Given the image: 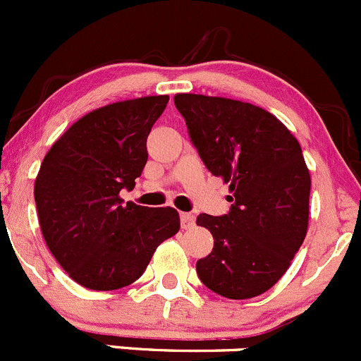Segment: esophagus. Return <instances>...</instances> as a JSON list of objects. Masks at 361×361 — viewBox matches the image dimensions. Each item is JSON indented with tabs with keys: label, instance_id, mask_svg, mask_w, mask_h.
Here are the masks:
<instances>
[{
	"label": "esophagus",
	"instance_id": "obj_1",
	"mask_svg": "<svg viewBox=\"0 0 361 361\" xmlns=\"http://www.w3.org/2000/svg\"><path fill=\"white\" fill-rule=\"evenodd\" d=\"M180 220H181V227L187 231V228H192L195 225V216L192 213H180Z\"/></svg>",
	"mask_w": 361,
	"mask_h": 361
}]
</instances>
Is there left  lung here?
I'll return each mask as SVG.
<instances>
[{"label":"left lung","mask_w":361,"mask_h":361,"mask_svg":"<svg viewBox=\"0 0 361 361\" xmlns=\"http://www.w3.org/2000/svg\"><path fill=\"white\" fill-rule=\"evenodd\" d=\"M192 145L211 174L228 183L227 214H199L213 234L199 279L221 297L243 300L267 292L304 243L311 176L293 134L255 104L176 94Z\"/></svg>","instance_id":"1"}]
</instances>
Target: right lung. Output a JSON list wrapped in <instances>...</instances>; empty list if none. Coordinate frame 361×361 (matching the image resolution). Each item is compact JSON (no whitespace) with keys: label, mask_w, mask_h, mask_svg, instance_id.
<instances>
[{"label":"right lung","mask_w":361,"mask_h":361,"mask_svg":"<svg viewBox=\"0 0 361 361\" xmlns=\"http://www.w3.org/2000/svg\"><path fill=\"white\" fill-rule=\"evenodd\" d=\"M169 96L120 101L87 113L52 145L35 181L47 246L89 290L136 281L162 241L180 231L173 207L123 204L148 160L147 137Z\"/></svg>","instance_id":"obj_1"}]
</instances>
